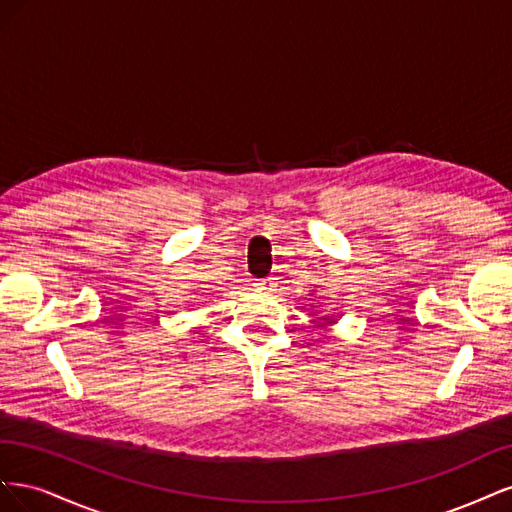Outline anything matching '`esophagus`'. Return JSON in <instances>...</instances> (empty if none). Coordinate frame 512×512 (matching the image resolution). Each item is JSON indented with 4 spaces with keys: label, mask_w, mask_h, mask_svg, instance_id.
Listing matches in <instances>:
<instances>
[{
    "label": "esophagus",
    "mask_w": 512,
    "mask_h": 512,
    "mask_svg": "<svg viewBox=\"0 0 512 512\" xmlns=\"http://www.w3.org/2000/svg\"><path fill=\"white\" fill-rule=\"evenodd\" d=\"M258 290H271V286H273V277H265V280H256V284H254Z\"/></svg>",
    "instance_id": "1"
}]
</instances>
